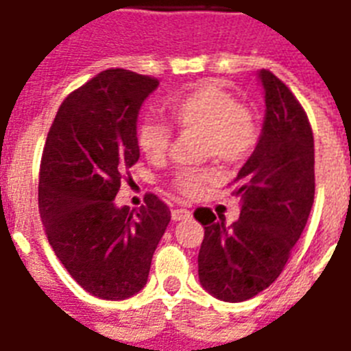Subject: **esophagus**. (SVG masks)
<instances>
[{
    "label": "esophagus",
    "mask_w": 351,
    "mask_h": 351,
    "mask_svg": "<svg viewBox=\"0 0 351 351\" xmlns=\"http://www.w3.org/2000/svg\"><path fill=\"white\" fill-rule=\"evenodd\" d=\"M189 217H191V211H189V209L176 208L171 211V219L175 220V222H178V220H187Z\"/></svg>",
    "instance_id": "esophagus-1"
}]
</instances>
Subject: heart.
I'll use <instances>...</instances> for the list:
<instances>
[{"label":"heart","mask_w":351,"mask_h":351,"mask_svg":"<svg viewBox=\"0 0 351 351\" xmlns=\"http://www.w3.org/2000/svg\"><path fill=\"white\" fill-rule=\"evenodd\" d=\"M165 107L182 132L202 134V156H213L226 165L245 162L261 138L255 112L217 80L198 82L169 98ZM136 143L145 158L162 160L169 151L171 127L154 117L140 118ZM213 178V167H187L176 171L173 187L182 197L191 198Z\"/></svg>","instance_id":"heart-1"}]
</instances>
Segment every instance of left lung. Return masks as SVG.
<instances>
[{
  "instance_id": "obj_1",
  "label": "left lung",
  "mask_w": 351,
  "mask_h": 351,
  "mask_svg": "<svg viewBox=\"0 0 351 351\" xmlns=\"http://www.w3.org/2000/svg\"><path fill=\"white\" fill-rule=\"evenodd\" d=\"M266 118L261 140L233 180L240 219L226 226L213 211L202 222L198 278L226 302H242L277 280L304 231L315 197V149L308 114L284 82L262 69Z\"/></svg>"
}]
</instances>
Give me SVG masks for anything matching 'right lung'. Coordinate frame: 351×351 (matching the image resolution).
<instances>
[{
  "label": "right lung",
  "instance_id": "right-lung-1",
  "mask_svg": "<svg viewBox=\"0 0 351 351\" xmlns=\"http://www.w3.org/2000/svg\"><path fill=\"white\" fill-rule=\"evenodd\" d=\"M156 87L153 76L101 71L62 101L41 154L38 206L49 244L71 277L100 299L123 300L145 286L171 220L153 193L136 213L114 206L140 158L138 111Z\"/></svg>",
  "mask_w": 351,
  "mask_h": 351
}]
</instances>
